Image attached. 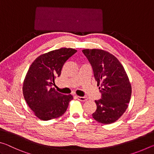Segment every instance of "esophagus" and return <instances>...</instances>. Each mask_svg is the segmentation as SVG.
Instances as JSON below:
<instances>
[{
	"label": "esophagus",
	"mask_w": 154,
	"mask_h": 154,
	"mask_svg": "<svg viewBox=\"0 0 154 154\" xmlns=\"http://www.w3.org/2000/svg\"><path fill=\"white\" fill-rule=\"evenodd\" d=\"M77 98L80 101H85L87 100L88 99V98L85 97V96H77Z\"/></svg>",
	"instance_id": "1"
}]
</instances>
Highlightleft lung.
I'll return each mask as SVG.
<instances>
[{
	"label": "left lung",
	"mask_w": 154,
	"mask_h": 154,
	"mask_svg": "<svg viewBox=\"0 0 154 154\" xmlns=\"http://www.w3.org/2000/svg\"><path fill=\"white\" fill-rule=\"evenodd\" d=\"M92 65L94 76L101 92L95 100L96 110L93 118L99 123L112 124L124 113L132 94L131 84L124 66L109 52L99 49L82 50Z\"/></svg>",
	"instance_id": "8db88e82"
}]
</instances>
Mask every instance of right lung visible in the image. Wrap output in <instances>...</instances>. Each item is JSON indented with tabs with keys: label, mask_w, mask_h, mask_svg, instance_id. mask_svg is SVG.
<instances>
[{
	"label": "right lung",
	"mask_w": 154,
	"mask_h": 154,
	"mask_svg": "<svg viewBox=\"0 0 154 154\" xmlns=\"http://www.w3.org/2000/svg\"><path fill=\"white\" fill-rule=\"evenodd\" d=\"M76 52L72 48L55 49L41 54L30 65L23 83V95L34 114L41 120L62 116L73 98L71 94L57 92L53 85L65 62Z\"/></svg>",
	"instance_id": "add662e5"
}]
</instances>
